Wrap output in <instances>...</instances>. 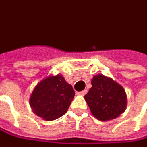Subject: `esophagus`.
I'll return each instance as SVG.
<instances>
[{"mask_svg":"<svg viewBox=\"0 0 147 147\" xmlns=\"http://www.w3.org/2000/svg\"><path fill=\"white\" fill-rule=\"evenodd\" d=\"M86 93H87V91H86V90H84V91H80V92H77V94H78V95H81V96H85Z\"/></svg>","mask_w":147,"mask_h":147,"instance_id":"1","label":"esophagus"}]
</instances>
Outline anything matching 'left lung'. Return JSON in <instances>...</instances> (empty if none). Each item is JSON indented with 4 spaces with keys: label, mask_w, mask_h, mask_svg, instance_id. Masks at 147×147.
<instances>
[{
    "label": "left lung",
    "mask_w": 147,
    "mask_h": 147,
    "mask_svg": "<svg viewBox=\"0 0 147 147\" xmlns=\"http://www.w3.org/2000/svg\"><path fill=\"white\" fill-rule=\"evenodd\" d=\"M84 98L92 115L100 121L117 118L127 106V96L122 86L101 74L93 76L91 88Z\"/></svg>",
    "instance_id": "obj_1"
}]
</instances>
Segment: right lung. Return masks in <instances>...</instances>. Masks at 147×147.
Returning <instances> with one entry per match:
<instances>
[{"mask_svg":"<svg viewBox=\"0 0 147 147\" xmlns=\"http://www.w3.org/2000/svg\"><path fill=\"white\" fill-rule=\"evenodd\" d=\"M75 96L72 86L62 75H50L34 87L30 96L32 111L43 120L51 121L67 111Z\"/></svg>","mask_w":147,"mask_h":147,"instance_id":"right-lung-1","label":"right lung"}]
</instances>
